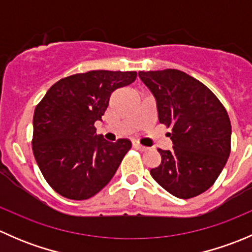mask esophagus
<instances>
[{"mask_svg": "<svg viewBox=\"0 0 252 252\" xmlns=\"http://www.w3.org/2000/svg\"><path fill=\"white\" fill-rule=\"evenodd\" d=\"M133 147H134V149L139 150V151H146V150H149V147L144 146V145L139 144V142H136V141L133 142Z\"/></svg>", "mask_w": 252, "mask_h": 252, "instance_id": "obj_1", "label": "esophagus"}]
</instances>
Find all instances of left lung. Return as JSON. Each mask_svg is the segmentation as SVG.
Segmentation results:
<instances>
[{"label":"left lung","instance_id":"8db88e82","mask_svg":"<svg viewBox=\"0 0 252 252\" xmlns=\"http://www.w3.org/2000/svg\"><path fill=\"white\" fill-rule=\"evenodd\" d=\"M154 94L159 123L167 128L173 150H161L162 161L150 171L172 195L190 199L210 189L230 154L232 126L224 106L197 79L178 69L139 72Z\"/></svg>","mask_w":252,"mask_h":252}]
</instances>
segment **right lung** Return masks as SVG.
<instances>
[{"instance_id":"obj_1","label":"right lung","mask_w":252,"mask_h":252,"mask_svg":"<svg viewBox=\"0 0 252 252\" xmlns=\"http://www.w3.org/2000/svg\"><path fill=\"white\" fill-rule=\"evenodd\" d=\"M136 72L90 70L53 84L32 118V152L51 188L70 200L93 197L110 183L130 150L128 139L96 134L111 94L130 85Z\"/></svg>"}]
</instances>
